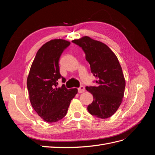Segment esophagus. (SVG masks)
Segmentation results:
<instances>
[{"label": "esophagus", "instance_id": "esophagus-1", "mask_svg": "<svg viewBox=\"0 0 155 155\" xmlns=\"http://www.w3.org/2000/svg\"><path fill=\"white\" fill-rule=\"evenodd\" d=\"M78 90L79 93H83V92H85V87H84L83 86H80L78 88Z\"/></svg>", "mask_w": 155, "mask_h": 155}]
</instances>
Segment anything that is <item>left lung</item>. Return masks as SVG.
<instances>
[{
  "label": "left lung",
  "instance_id": "left-lung-1",
  "mask_svg": "<svg viewBox=\"0 0 155 155\" xmlns=\"http://www.w3.org/2000/svg\"><path fill=\"white\" fill-rule=\"evenodd\" d=\"M72 42L85 53L91 72L97 79L96 86L86 87L94 98L88 111L97 118H109L118 109L124 96L125 80L118 59L109 46L88 36Z\"/></svg>",
  "mask_w": 155,
  "mask_h": 155
}]
</instances>
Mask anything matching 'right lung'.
Segmentation results:
<instances>
[{"label": "right lung", "mask_w": 155, "mask_h": 155, "mask_svg": "<svg viewBox=\"0 0 155 155\" xmlns=\"http://www.w3.org/2000/svg\"><path fill=\"white\" fill-rule=\"evenodd\" d=\"M70 43L64 39H52L37 51L27 78V87L32 107L41 118L48 123L56 122L66 116L70 101L77 88L58 87L61 76L59 60Z\"/></svg>", "instance_id": "add662e5"}]
</instances>
